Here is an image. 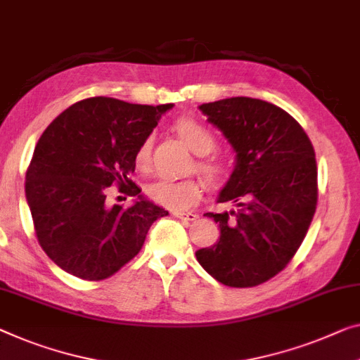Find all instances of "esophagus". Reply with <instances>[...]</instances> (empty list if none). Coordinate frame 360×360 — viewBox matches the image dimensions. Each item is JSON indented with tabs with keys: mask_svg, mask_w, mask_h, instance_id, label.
<instances>
[{
	"mask_svg": "<svg viewBox=\"0 0 360 360\" xmlns=\"http://www.w3.org/2000/svg\"><path fill=\"white\" fill-rule=\"evenodd\" d=\"M173 214L176 218H181V219H187V221H194V219H197V214L192 213V212H173Z\"/></svg>",
	"mask_w": 360,
	"mask_h": 360,
	"instance_id": "34e87169",
	"label": "esophagus"
}]
</instances>
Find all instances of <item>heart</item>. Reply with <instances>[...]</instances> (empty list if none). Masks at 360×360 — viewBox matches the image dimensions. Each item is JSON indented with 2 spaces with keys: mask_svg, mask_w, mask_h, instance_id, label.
I'll return each instance as SVG.
<instances>
[{
  "mask_svg": "<svg viewBox=\"0 0 360 360\" xmlns=\"http://www.w3.org/2000/svg\"><path fill=\"white\" fill-rule=\"evenodd\" d=\"M174 131L192 152L200 155L195 165L198 173H202L210 182L221 181L226 174L224 165L217 158L205 157L214 148V136L210 129L192 117H181L174 122ZM150 155H152V139L147 137L141 142L136 152V163L139 168H148ZM147 194L160 205L174 208V210H184L200 198L202 184L195 179L174 181L162 178L150 182Z\"/></svg>",
  "mask_w": 360,
  "mask_h": 360,
  "instance_id": "1",
  "label": "heart"
}]
</instances>
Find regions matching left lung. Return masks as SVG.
<instances>
[{
	"label": "left lung",
	"instance_id": "left-lung-1",
	"mask_svg": "<svg viewBox=\"0 0 360 360\" xmlns=\"http://www.w3.org/2000/svg\"><path fill=\"white\" fill-rule=\"evenodd\" d=\"M236 153L218 202L238 210L207 213L219 240L195 252L205 271L231 288L259 286L278 275L302 244L317 208L312 142L280 106L233 96L198 106Z\"/></svg>",
	"mask_w": 360,
	"mask_h": 360
}]
</instances>
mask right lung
<instances>
[{
  "instance_id": "right-lung-1",
  "label": "right lung",
  "mask_w": 360,
  "mask_h": 360,
  "mask_svg": "<svg viewBox=\"0 0 360 360\" xmlns=\"http://www.w3.org/2000/svg\"><path fill=\"white\" fill-rule=\"evenodd\" d=\"M173 103L148 106L94 96L64 110L37 142L25 174V197L45 254L71 275L100 281L141 252L155 219L168 212L129 179L136 152ZM112 184L137 196L110 207Z\"/></svg>"
}]
</instances>
